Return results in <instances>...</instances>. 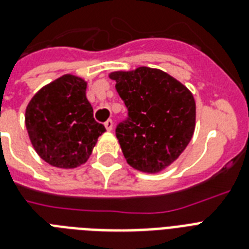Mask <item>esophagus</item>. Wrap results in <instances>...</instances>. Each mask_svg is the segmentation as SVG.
<instances>
[{"label": "esophagus", "mask_w": 249, "mask_h": 249, "mask_svg": "<svg viewBox=\"0 0 249 249\" xmlns=\"http://www.w3.org/2000/svg\"><path fill=\"white\" fill-rule=\"evenodd\" d=\"M105 126H106V129L108 130V132H109V130H112V129H113V121L111 120V119H109V120H107L105 123Z\"/></svg>", "instance_id": "obj_1"}]
</instances>
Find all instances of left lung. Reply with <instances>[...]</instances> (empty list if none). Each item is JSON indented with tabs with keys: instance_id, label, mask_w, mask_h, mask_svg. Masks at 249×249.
<instances>
[{
	"instance_id": "obj_1",
	"label": "left lung",
	"mask_w": 249,
	"mask_h": 249,
	"mask_svg": "<svg viewBox=\"0 0 249 249\" xmlns=\"http://www.w3.org/2000/svg\"><path fill=\"white\" fill-rule=\"evenodd\" d=\"M128 116L115 132L128 164L155 173L187 147L195 129V101L186 86L165 72L140 67L112 72Z\"/></svg>"
}]
</instances>
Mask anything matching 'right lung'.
Returning <instances> with one entry per match:
<instances>
[{
  "instance_id": "add662e5",
  "label": "right lung",
  "mask_w": 249,
  "mask_h": 249,
  "mask_svg": "<svg viewBox=\"0 0 249 249\" xmlns=\"http://www.w3.org/2000/svg\"><path fill=\"white\" fill-rule=\"evenodd\" d=\"M86 83L64 75L31 99L25 126L37 154L58 168H76L88 160L106 128L93 117Z\"/></svg>"
}]
</instances>
